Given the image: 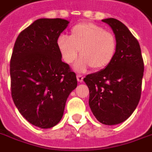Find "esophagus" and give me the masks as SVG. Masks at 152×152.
Returning a JSON list of instances; mask_svg holds the SVG:
<instances>
[{"instance_id": "esophagus-1", "label": "esophagus", "mask_w": 152, "mask_h": 152, "mask_svg": "<svg viewBox=\"0 0 152 152\" xmlns=\"http://www.w3.org/2000/svg\"><path fill=\"white\" fill-rule=\"evenodd\" d=\"M76 78H77V80L79 81V82H82L83 81V76L82 75H76Z\"/></svg>"}]
</instances>
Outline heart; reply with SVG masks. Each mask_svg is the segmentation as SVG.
Here are the masks:
<instances>
[{"instance_id": "obj_1", "label": "heart", "mask_w": 152, "mask_h": 152, "mask_svg": "<svg viewBox=\"0 0 152 152\" xmlns=\"http://www.w3.org/2000/svg\"><path fill=\"white\" fill-rule=\"evenodd\" d=\"M58 47L61 58L67 64L76 61L80 50L81 58L75 65L77 72H84L91 66L94 70H101L114 58L117 40L113 34L100 25L82 22L73 26L69 38L59 36Z\"/></svg>"}]
</instances>
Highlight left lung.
I'll return each mask as SVG.
<instances>
[{"instance_id":"8db88e82","label":"left lung","mask_w":152,"mask_h":152,"mask_svg":"<svg viewBox=\"0 0 152 152\" xmlns=\"http://www.w3.org/2000/svg\"><path fill=\"white\" fill-rule=\"evenodd\" d=\"M113 29L117 50L112 62L84 78L90 91L89 105L96 119L116 125L128 119L138 104L144 63L138 41L122 22L103 20Z\"/></svg>"}]
</instances>
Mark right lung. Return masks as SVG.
Here are the masks:
<instances>
[{
    "label": "right lung",
    "instance_id": "obj_1",
    "mask_svg": "<svg viewBox=\"0 0 152 152\" xmlns=\"http://www.w3.org/2000/svg\"><path fill=\"white\" fill-rule=\"evenodd\" d=\"M69 21L39 19L19 34L10 58L11 96L28 123L50 128L60 122L76 73L61 61L58 39Z\"/></svg>",
    "mask_w": 152,
    "mask_h": 152
}]
</instances>
